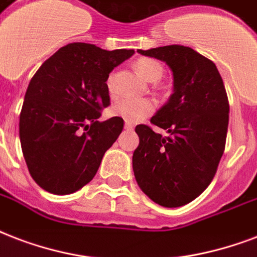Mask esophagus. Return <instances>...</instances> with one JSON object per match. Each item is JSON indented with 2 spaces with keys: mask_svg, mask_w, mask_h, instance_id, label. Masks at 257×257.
I'll list each match as a JSON object with an SVG mask.
<instances>
[{
  "mask_svg": "<svg viewBox=\"0 0 257 257\" xmlns=\"http://www.w3.org/2000/svg\"><path fill=\"white\" fill-rule=\"evenodd\" d=\"M133 128H134V124H133V123H130V122L124 123V130L130 131V130H133Z\"/></svg>",
  "mask_w": 257,
  "mask_h": 257,
  "instance_id": "34e87169",
  "label": "esophagus"
}]
</instances>
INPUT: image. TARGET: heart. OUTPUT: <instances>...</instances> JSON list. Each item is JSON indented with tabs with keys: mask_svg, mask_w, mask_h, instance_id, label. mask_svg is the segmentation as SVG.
I'll return each mask as SVG.
<instances>
[{
	"mask_svg": "<svg viewBox=\"0 0 257 257\" xmlns=\"http://www.w3.org/2000/svg\"><path fill=\"white\" fill-rule=\"evenodd\" d=\"M135 65H137V69L139 71V73L149 81L160 80L161 76H162V72H164L162 65L154 59H149V57L139 59ZM107 85L111 89L112 76L107 79ZM154 108H156V104L150 99H145V97H123V99H119L112 106L111 114L114 116L124 119L126 122L135 123L149 116L154 111Z\"/></svg>",
	"mask_w": 257,
	"mask_h": 257,
	"instance_id": "1",
	"label": "heart"
}]
</instances>
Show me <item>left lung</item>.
<instances>
[{
  "instance_id": "1",
  "label": "left lung",
  "mask_w": 257,
  "mask_h": 257,
  "mask_svg": "<svg viewBox=\"0 0 257 257\" xmlns=\"http://www.w3.org/2000/svg\"><path fill=\"white\" fill-rule=\"evenodd\" d=\"M138 52L169 65L173 93L150 120L168 137L146 124L135 127L139 146L133 154V170L149 198L177 208L197 198L213 180L225 149L228 96L213 61L192 48L166 45Z\"/></svg>"
}]
</instances>
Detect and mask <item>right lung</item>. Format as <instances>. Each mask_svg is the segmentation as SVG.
<instances>
[{"instance_id":"right-lung-1","label":"right lung","mask_w":257,"mask_h":257,"mask_svg":"<svg viewBox=\"0 0 257 257\" xmlns=\"http://www.w3.org/2000/svg\"><path fill=\"white\" fill-rule=\"evenodd\" d=\"M134 49L93 44L60 48L37 69L20 114V141L32 178L53 194H71L92 180L123 130V119L99 122L110 106L107 79Z\"/></svg>"}]
</instances>
